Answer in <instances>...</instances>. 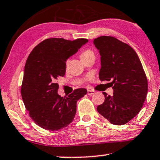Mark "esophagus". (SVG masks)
<instances>
[{
    "mask_svg": "<svg viewBox=\"0 0 160 160\" xmlns=\"http://www.w3.org/2000/svg\"><path fill=\"white\" fill-rule=\"evenodd\" d=\"M87 93H88V95L91 96V95H93V94L95 93V91H93V90H88L87 91Z\"/></svg>",
    "mask_w": 160,
    "mask_h": 160,
    "instance_id": "1",
    "label": "esophagus"
}]
</instances>
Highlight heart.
<instances>
[{"label": "heart", "mask_w": 160, "mask_h": 160, "mask_svg": "<svg viewBox=\"0 0 160 160\" xmlns=\"http://www.w3.org/2000/svg\"><path fill=\"white\" fill-rule=\"evenodd\" d=\"M93 56H94V53L93 52V51H91V49H84V50H83L82 52H81L80 58L82 61V60L88 58V57H93Z\"/></svg>", "instance_id": "1"}]
</instances>
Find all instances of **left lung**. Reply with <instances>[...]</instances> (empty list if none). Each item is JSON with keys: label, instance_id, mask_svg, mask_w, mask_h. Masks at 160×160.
<instances>
[{"label": "left lung", "instance_id": "8db88e82", "mask_svg": "<svg viewBox=\"0 0 160 160\" xmlns=\"http://www.w3.org/2000/svg\"><path fill=\"white\" fill-rule=\"evenodd\" d=\"M101 56L99 78L112 81L113 93L103 92L105 101L98 112L113 125L127 123L137 116L145 101L148 79L137 53L131 47L110 36L94 39Z\"/></svg>", "mask_w": 160, "mask_h": 160}]
</instances>
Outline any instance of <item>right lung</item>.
<instances>
[{"mask_svg": "<svg viewBox=\"0 0 160 160\" xmlns=\"http://www.w3.org/2000/svg\"><path fill=\"white\" fill-rule=\"evenodd\" d=\"M88 42L83 38L47 39L29 55L21 95L31 118L44 129L57 131L69 125L77 112V101L87 93L85 88H78L67 97H61L57 80L64 76L67 59Z\"/></svg>", "mask_w": 160, "mask_h": 160, "instance_id": "add662e5", "label": "right lung"}]
</instances>
